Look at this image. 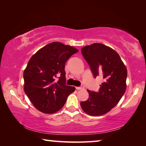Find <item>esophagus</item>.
<instances>
[{"mask_svg": "<svg viewBox=\"0 0 146 146\" xmlns=\"http://www.w3.org/2000/svg\"><path fill=\"white\" fill-rule=\"evenodd\" d=\"M76 89L77 90H83V89H84V85H82L81 86H80V87H76Z\"/></svg>", "mask_w": 146, "mask_h": 146, "instance_id": "1", "label": "esophagus"}]
</instances>
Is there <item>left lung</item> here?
<instances>
[{
    "mask_svg": "<svg viewBox=\"0 0 146 146\" xmlns=\"http://www.w3.org/2000/svg\"><path fill=\"white\" fill-rule=\"evenodd\" d=\"M94 78L103 82L97 91L88 90V99L81 102L84 111L91 116L106 114L119 102L126 89L127 69L120 56L110 47L94 43L81 49Z\"/></svg>",
    "mask_w": 146,
    "mask_h": 146,
    "instance_id": "obj_1",
    "label": "left lung"
}]
</instances>
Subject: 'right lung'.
Segmentation results:
<instances>
[{
    "instance_id": "right-lung-1",
    "label": "right lung",
    "mask_w": 146,
    "mask_h": 146,
    "mask_svg": "<svg viewBox=\"0 0 146 146\" xmlns=\"http://www.w3.org/2000/svg\"><path fill=\"white\" fill-rule=\"evenodd\" d=\"M78 50L54 42L43 47L29 59L24 71L25 93L38 110L54 113L63 107L75 90L66 84L65 64Z\"/></svg>"
}]
</instances>
